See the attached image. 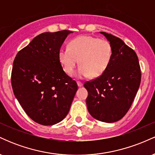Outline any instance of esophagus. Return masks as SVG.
I'll use <instances>...</instances> for the list:
<instances>
[{"mask_svg":"<svg viewBox=\"0 0 155 155\" xmlns=\"http://www.w3.org/2000/svg\"><path fill=\"white\" fill-rule=\"evenodd\" d=\"M77 85H78V87H81L83 86V84L81 82H80V81H78Z\"/></svg>","mask_w":155,"mask_h":155,"instance_id":"34e87169","label":"esophagus"}]
</instances>
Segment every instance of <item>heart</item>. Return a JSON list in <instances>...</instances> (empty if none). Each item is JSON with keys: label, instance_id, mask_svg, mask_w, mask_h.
<instances>
[{"label": "heart", "instance_id": "obj_1", "mask_svg": "<svg viewBox=\"0 0 155 155\" xmlns=\"http://www.w3.org/2000/svg\"><path fill=\"white\" fill-rule=\"evenodd\" d=\"M113 49L106 39L91 35H81L73 39L68 47H61L58 52L63 71L71 75L79 63L75 77L97 78L106 71L111 60ZM80 62H78V60Z\"/></svg>", "mask_w": 155, "mask_h": 155}]
</instances>
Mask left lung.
Masks as SVG:
<instances>
[{
  "instance_id": "1",
  "label": "left lung",
  "mask_w": 155,
  "mask_h": 155,
  "mask_svg": "<svg viewBox=\"0 0 155 155\" xmlns=\"http://www.w3.org/2000/svg\"><path fill=\"white\" fill-rule=\"evenodd\" d=\"M113 49L109 65L100 77L84 84L90 115L101 122L111 123L128 111L140 83V69L136 53L122 39L100 32Z\"/></svg>"
}]
</instances>
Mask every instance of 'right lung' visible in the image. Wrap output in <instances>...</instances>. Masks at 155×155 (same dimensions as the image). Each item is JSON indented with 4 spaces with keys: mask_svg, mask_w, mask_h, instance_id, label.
Instances as JSON below:
<instances>
[{
    "mask_svg": "<svg viewBox=\"0 0 155 155\" xmlns=\"http://www.w3.org/2000/svg\"><path fill=\"white\" fill-rule=\"evenodd\" d=\"M72 33L61 31L37 35L17 53L14 61V94L28 116L42 125L61 122L78 90L58 58L62 44Z\"/></svg>",
    "mask_w": 155,
    "mask_h": 155,
    "instance_id": "right-lung-1",
    "label": "right lung"
}]
</instances>
